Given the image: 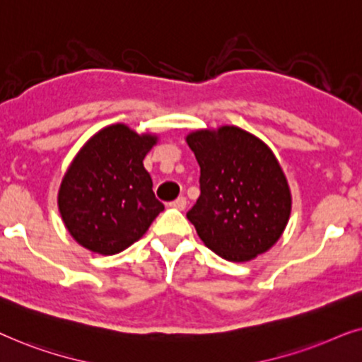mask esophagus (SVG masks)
Listing matches in <instances>:
<instances>
[{
    "mask_svg": "<svg viewBox=\"0 0 362 362\" xmlns=\"http://www.w3.org/2000/svg\"><path fill=\"white\" fill-rule=\"evenodd\" d=\"M170 206H173V209H177V210H185V206H187V199H185V197H178L177 200H173V202H172Z\"/></svg>",
    "mask_w": 362,
    "mask_h": 362,
    "instance_id": "1",
    "label": "esophagus"
}]
</instances>
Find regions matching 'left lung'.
<instances>
[{"label":"left lung","mask_w":362,"mask_h":362,"mask_svg":"<svg viewBox=\"0 0 362 362\" xmlns=\"http://www.w3.org/2000/svg\"><path fill=\"white\" fill-rule=\"evenodd\" d=\"M200 165V197L187 214L211 252L250 262L286 228L291 192L267 144L235 125L187 136Z\"/></svg>","instance_id":"obj_1"}]
</instances>
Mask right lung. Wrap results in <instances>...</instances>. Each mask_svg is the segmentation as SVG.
Instances as JSON below:
<instances>
[{"mask_svg":"<svg viewBox=\"0 0 362 362\" xmlns=\"http://www.w3.org/2000/svg\"><path fill=\"white\" fill-rule=\"evenodd\" d=\"M157 136L112 124L94 134L62 177L57 206L77 243L115 255L136 243L163 210L144 158Z\"/></svg>","mask_w":362,"mask_h":362,"instance_id":"add662e5","label":"right lung"}]
</instances>
